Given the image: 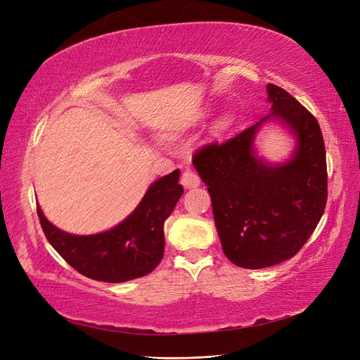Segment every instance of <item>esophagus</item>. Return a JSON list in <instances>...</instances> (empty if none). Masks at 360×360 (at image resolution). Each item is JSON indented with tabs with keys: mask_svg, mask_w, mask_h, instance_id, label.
<instances>
[{
	"mask_svg": "<svg viewBox=\"0 0 360 360\" xmlns=\"http://www.w3.org/2000/svg\"><path fill=\"white\" fill-rule=\"evenodd\" d=\"M180 181L184 188H197L200 184V176L193 169L186 168L181 174Z\"/></svg>",
	"mask_w": 360,
	"mask_h": 360,
	"instance_id": "1",
	"label": "esophagus"
}]
</instances>
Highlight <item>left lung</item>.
Returning <instances> with one entry per match:
<instances>
[{"instance_id": "obj_1", "label": "left lung", "mask_w": 360, "mask_h": 360, "mask_svg": "<svg viewBox=\"0 0 360 360\" xmlns=\"http://www.w3.org/2000/svg\"><path fill=\"white\" fill-rule=\"evenodd\" d=\"M270 115L236 136L195 151L192 163L209 186L224 254L243 269H263L296 255L320 222L328 201V167L320 124L278 85H267ZM269 116L298 136L291 161L269 166L256 158L253 136Z\"/></svg>"}]
</instances>
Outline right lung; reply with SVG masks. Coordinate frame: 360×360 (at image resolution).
I'll return each mask as SVG.
<instances>
[{"mask_svg":"<svg viewBox=\"0 0 360 360\" xmlns=\"http://www.w3.org/2000/svg\"><path fill=\"white\" fill-rule=\"evenodd\" d=\"M180 171L156 180L134 213L112 230L73 236L53 226L37 205L48 242L81 275L103 282H124L148 275L163 258V224L180 200Z\"/></svg>","mask_w":360,"mask_h":360,"instance_id":"add662e5","label":"right lung"}]
</instances>
